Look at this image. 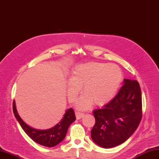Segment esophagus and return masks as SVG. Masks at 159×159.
<instances>
[{
	"label": "esophagus",
	"mask_w": 159,
	"mask_h": 159,
	"mask_svg": "<svg viewBox=\"0 0 159 159\" xmlns=\"http://www.w3.org/2000/svg\"><path fill=\"white\" fill-rule=\"evenodd\" d=\"M75 114L77 119H80L81 118H83L84 116V114L80 111H78V110H76L75 112Z\"/></svg>",
	"instance_id": "1"
}]
</instances>
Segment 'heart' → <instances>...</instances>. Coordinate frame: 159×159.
Segmentation results:
<instances>
[{"instance_id": "1", "label": "heart", "mask_w": 159, "mask_h": 159, "mask_svg": "<svg viewBox=\"0 0 159 159\" xmlns=\"http://www.w3.org/2000/svg\"><path fill=\"white\" fill-rule=\"evenodd\" d=\"M123 72L114 64L89 62L76 66L67 83L69 100L73 102L81 90L86 92L76 102L80 108L87 109L93 104L103 105L115 96L123 81Z\"/></svg>"}]
</instances>
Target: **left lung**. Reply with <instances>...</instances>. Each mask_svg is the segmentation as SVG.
I'll return each mask as SVG.
<instances>
[{
    "label": "left lung",
    "instance_id": "8db88e82",
    "mask_svg": "<svg viewBox=\"0 0 159 159\" xmlns=\"http://www.w3.org/2000/svg\"><path fill=\"white\" fill-rule=\"evenodd\" d=\"M93 141L104 148L119 146L129 138L142 120V92L135 80L124 79L119 93L101 109L93 112Z\"/></svg>",
    "mask_w": 159,
    "mask_h": 159
}]
</instances>
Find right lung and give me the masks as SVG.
Wrapping results in <instances>:
<instances>
[{
  "label": "right lung",
  "mask_w": 159,
  "mask_h": 159,
  "mask_svg": "<svg viewBox=\"0 0 159 159\" xmlns=\"http://www.w3.org/2000/svg\"><path fill=\"white\" fill-rule=\"evenodd\" d=\"M13 110L15 116L25 134L36 143L46 147H53L60 143L65 138L69 126L76 119L74 110L70 108L66 110L61 120L55 127L46 130H39L30 127L21 119L17 113L15 101Z\"/></svg>",
  "instance_id": "add662e5"
}]
</instances>
